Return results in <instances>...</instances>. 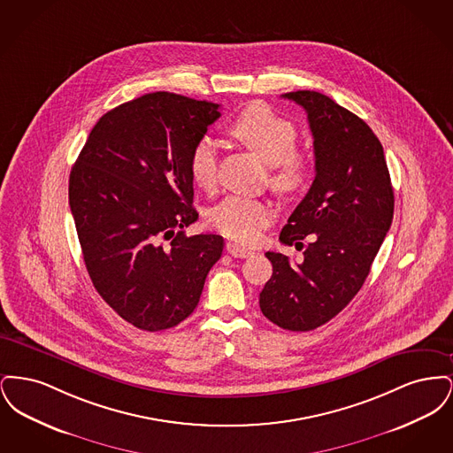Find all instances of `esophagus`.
I'll return each instance as SVG.
<instances>
[{"label": "esophagus", "instance_id": "obj_1", "mask_svg": "<svg viewBox=\"0 0 453 453\" xmlns=\"http://www.w3.org/2000/svg\"><path fill=\"white\" fill-rule=\"evenodd\" d=\"M226 251H227L231 257H234V258H250V257L253 255L251 250H248V248H244V246H241V244H237V242H227V244H226Z\"/></svg>", "mask_w": 453, "mask_h": 453}]
</instances>
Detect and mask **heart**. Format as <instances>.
<instances>
[{
    "instance_id": "heart-1",
    "label": "heart",
    "mask_w": 453,
    "mask_h": 453,
    "mask_svg": "<svg viewBox=\"0 0 453 453\" xmlns=\"http://www.w3.org/2000/svg\"><path fill=\"white\" fill-rule=\"evenodd\" d=\"M227 132L270 165V185L280 195H296L305 188L311 178V163L297 151L299 132L288 119L281 117L265 104H250L229 122ZM216 142L202 137L195 142L188 170L196 187L212 192L217 185ZM268 202L250 196H229L211 214L219 233L242 244H255L273 220Z\"/></svg>"
}]
</instances>
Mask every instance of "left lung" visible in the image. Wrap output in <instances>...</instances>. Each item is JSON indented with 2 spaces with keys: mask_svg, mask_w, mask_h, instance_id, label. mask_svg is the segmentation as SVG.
Listing matches in <instances>:
<instances>
[{
  "mask_svg": "<svg viewBox=\"0 0 453 453\" xmlns=\"http://www.w3.org/2000/svg\"><path fill=\"white\" fill-rule=\"evenodd\" d=\"M281 96L307 113L316 178L280 233L283 244L305 248L303 259L265 253L273 273L259 294V309L283 329L311 331L362 288L392 224L394 190L382 144L360 117L318 91Z\"/></svg>",
  "mask_w": 453,
  "mask_h": 453,
  "instance_id": "8db88e82",
  "label": "left lung"
}]
</instances>
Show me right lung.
<instances>
[{
    "label": "right lung",
    "mask_w": 453,
    "mask_h": 453,
    "mask_svg": "<svg viewBox=\"0 0 453 453\" xmlns=\"http://www.w3.org/2000/svg\"><path fill=\"white\" fill-rule=\"evenodd\" d=\"M219 107L168 91L122 104L91 129L69 174L88 275L142 331L187 319L222 255V236L183 233L198 219L188 157Z\"/></svg>",
    "instance_id": "1"
}]
</instances>
